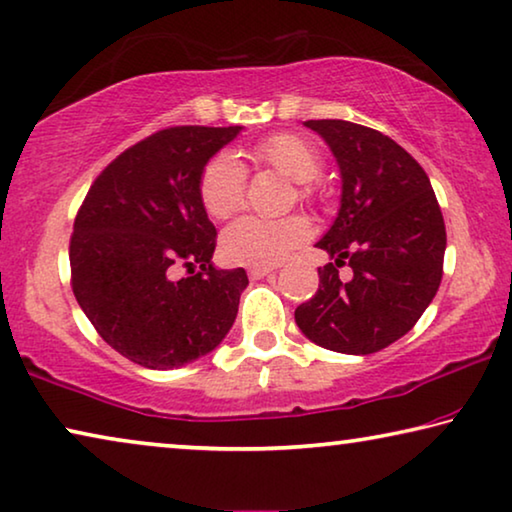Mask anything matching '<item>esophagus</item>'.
Returning a JSON list of instances; mask_svg holds the SVG:
<instances>
[{
	"mask_svg": "<svg viewBox=\"0 0 512 512\" xmlns=\"http://www.w3.org/2000/svg\"><path fill=\"white\" fill-rule=\"evenodd\" d=\"M273 269L271 266H250L248 269V276L253 278V280H259V278H264V276H269Z\"/></svg>",
	"mask_w": 512,
	"mask_h": 512,
	"instance_id": "34e87169",
	"label": "esophagus"
}]
</instances>
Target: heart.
<instances>
[{
    "mask_svg": "<svg viewBox=\"0 0 512 512\" xmlns=\"http://www.w3.org/2000/svg\"><path fill=\"white\" fill-rule=\"evenodd\" d=\"M255 165L271 167L282 177L296 181L301 202L317 197L315 179L322 174L324 160L317 144L299 133H273L248 149ZM246 197V170L232 154L213 156L200 174V202L216 220L232 218L243 207ZM310 236V225L303 216L278 220L241 218L230 225L220 241V250L232 264L273 266L280 264L294 248Z\"/></svg>",
    "mask_w": 512,
    "mask_h": 512,
    "instance_id": "b5f03b06",
    "label": "heart"
}]
</instances>
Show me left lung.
<instances>
[{"label":"left lung","mask_w":512,"mask_h":512,"mask_svg":"<svg viewBox=\"0 0 512 512\" xmlns=\"http://www.w3.org/2000/svg\"><path fill=\"white\" fill-rule=\"evenodd\" d=\"M305 126L329 142L342 174V207L317 248L319 289L294 310L312 342L375 354L414 329L444 276L446 225L416 158L375 128L342 119ZM347 265L345 279L339 269Z\"/></svg>","instance_id":"1"}]
</instances>
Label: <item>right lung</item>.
I'll return each instance as SVG.
<instances>
[{
    "mask_svg": "<svg viewBox=\"0 0 512 512\" xmlns=\"http://www.w3.org/2000/svg\"><path fill=\"white\" fill-rule=\"evenodd\" d=\"M241 126H170L112 160L73 223L71 287L96 333L142 368L167 370L220 345L248 285L211 264L216 227L200 202L207 160ZM186 268L177 281L173 271Z\"/></svg>",
    "mask_w": 512,
    "mask_h": 512,
    "instance_id": "right-lung-1",
    "label": "right lung"
}]
</instances>
